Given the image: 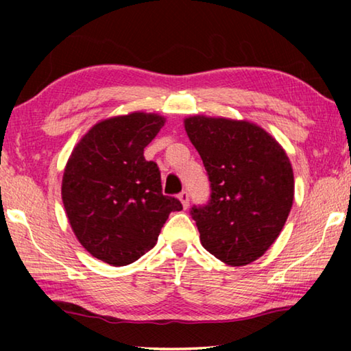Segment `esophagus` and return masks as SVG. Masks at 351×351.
Instances as JSON below:
<instances>
[{"label": "esophagus", "instance_id": "esophagus-1", "mask_svg": "<svg viewBox=\"0 0 351 351\" xmlns=\"http://www.w3.org/2000/svg\"><path fill=\"white\" fill-rule=\"evenodd\" d=\"M178 198H180V201L182 203L184 209H187V207H189V192H187V190H182V192L178 195Z\"/></svg>", "mask_w": 351, "mask_h": 351}]
</instances>
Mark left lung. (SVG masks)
<instances>
[{
    "mask_svg": "<svg viewBox=\"0 0 351 351\" xmlns=\"http://www.w3.org/2000/svg\"><path fill=\"white\" fill-rule=\"evenodd\" d=\"M210 181L193 206L201 245L230 266L261 257L277 240L294 199L293 167L282 145L255 123L192 116L184 121Z\"/></svg>",
    "mask_w": 351,
    "mask_h": 351,
    "instance_id": "8db88e82",
    "label": "left lung"
}]
</instances>
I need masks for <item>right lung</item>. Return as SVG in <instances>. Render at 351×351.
Here are the masks:
<instances>
[{"label": "right lung", "mask_w": 351, "mask_h": 351, "mask_svg": "<svg viewBox=\"0 0 351 351\" xmlns=\"http://www.w3.org/2000/svg\"><path fill=\"white\" fill-rule=\"evenodd\" d=\"M153 112L105 119L74 147L64 167L62 199L77 240L93 257L125 266L156 245L180 199L162 195L158 164L144 148L164 127Z\"/></svg>", "instance_id": "obj_1"}]
</instances>
